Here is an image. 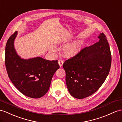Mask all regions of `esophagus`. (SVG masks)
<instances>
[{"label": "esophagus", "mask_w": 122, "mask_h": 122, "mask_svg": "<svg viewBox=\"0 0 122 122\" xmlns=\"http://www.w3.org/2000/svg\"><path fill=\"white\" fill-rule=\"evenodd\" d=\"M63 63H64V61L63 60H61V59H60V60H59V61H58V64L59 65V66L61 67L62 66H63Z\"/></svg>", "instance_id": "1"}]
</instances>
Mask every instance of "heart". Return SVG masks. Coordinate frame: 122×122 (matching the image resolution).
Wrapping results in <instances>:
<instances>
[{
	"label": "heart",
	"mask_w": 122,
	"mask_h": 122,
	"mask_svg": "<svg viewBox=\"0 0 122 122\" xmlns=\"http://www.w3.org/2000/svg\"><path fill=\"white\" fill-rule=\"evenodd\" d=\"M82 47V42L77 40L67 44L64 49V54L67 57H71L76 55L80 52ZM52 51H54V49H51Z\"/></svg>",
	"instance_id": "obj_1"
}]
</instances>
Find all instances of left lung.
Returning a JSON list of instances; mask_svg holds the SVG:
<instances>
[{"instance_id": "8db88e82", "label": "left lung", "mask_w": 122, "mask_h": 122, "mask_svg": "<svg viewBox=\"0 0 122 122\" xmlns=\"http://www.w3.org/2000/svg\"><path fill=\"white\" fill-rule=\"evenodd\" d=\"M99 41L85 47L63 64L66 82L70 95L78 99L91 96L98 90L110 70L111 54L103 32Z\"/></svg>"}]
</instances>
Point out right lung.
Segmentation results:
<instances>
[{
  "label": "right lung",
  "instance_id": "right-lung-1",
  "mask_svg": "<svg viewBox=\"0 0 122 122\" xmlns=\"http://www.w3.org/2000/svg\"><path fill=\"white\" fill-rule=\"evenodd\" d=\"M15 31L8 39L5 50V65L9 78L24 95L39 98L48 91L53 76L59 68L58 61H48L38 57L20 58L14 47Z\"/></svg>",
  "mask_w": 122,
  "mask_h": 122
}]
</instances>
